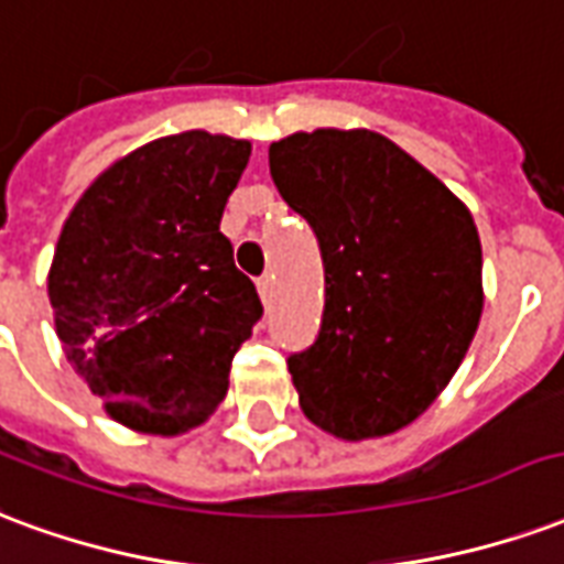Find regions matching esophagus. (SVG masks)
Here are the masks:
<instances>
[{
  "label": "esophagus",
  "instance_id": "1",
  "mask_svg": "<svg viewBox=\"0 0 564 564\" xmlns=\"http://www.w3.org/2000/svg\"><path fill=\"white\" fill-rule=\"evenodd\" d=\"M258 294H261V300H264V303H270V300H273V276H270V273H264V276L258 279Z\"/></svg>",
  "mask_w": 564,
  "mask_h": 564
}]
</instances>
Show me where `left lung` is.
I'll list each match as a JSON object with an SVG mask.
<instances>
[{"label":"left lung","instance_id":"left-lung-1","mask_svg":"<svg viewBox=\"0 0 564 564\" xmlns=\"http://www.w3.org/2000/svg\"><path fill=\"white\" fill-rule=\"evenodd\" d=\"M279 195L318 237L322 330L288 357L300 409L348 442L402 430L447 388L484 310L466 204L367 129L270 143Z\"/></svg>","mask_w":564,"mask_h":564}]
</instances>
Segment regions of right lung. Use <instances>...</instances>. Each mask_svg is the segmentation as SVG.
<instances>
[{
    "mask_svg": "<svg viewBox=\"0 0 564 564\" xmlns=\"http://www.w3.org/2000/svg\"><path fill=\"white\" fill-rule=\"evenodd\" d=\"M252 143L183 131L129 152L74 204L53 254L56 336L113 421L176 435L228 393L261 318L219 231Z\"/></svg>",
    "mask_w": 564,
    "mask_h": 564,
    "instance_id": "right-lung-1",
    "label": "right lung"
}]
</instances>
